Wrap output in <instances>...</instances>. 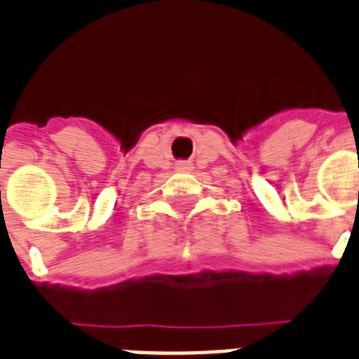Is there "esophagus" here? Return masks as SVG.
Here are the masks:
<instances>
[{
    "label": "esophagus",
    "mask_w": 359,
    "mask_h": 359,
    "mask_svg": "<svg viewBox=\"0 0 359 359\" xmlns=\"http://www.w3.org/2000/svg\"><path fill=\"white\" fill-rule=\"evenodd\" d=\"M191 168H193V165H191V163H187V161L177 163V170H191Z\"/></svg>",
    "instance_id": "esophagus-1"
}]
</instances>
